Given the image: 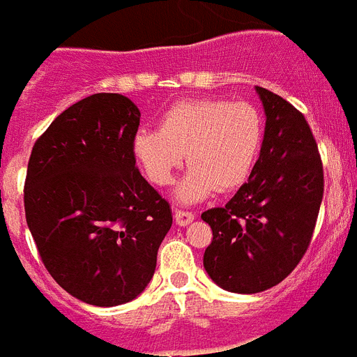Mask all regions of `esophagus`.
I'll return each mask as SVG.
<instances>
[{
  "instance_id": "1",
  "label": "esophagus",
  "mask_w": 357,
  "mask_h": 357,
  "mask_svg": "<svg viewBox=\"0 0 357 357\" xmlns=\"http://www.w3.org/2000/svg\"><path fill=\"white\" fill-rule=\"evenodd\" d=\"M174 218H176V224L178 225H188L196 218V214L192 211H183V208H176L174 211Z\"/></svg>"
}]
</instances>
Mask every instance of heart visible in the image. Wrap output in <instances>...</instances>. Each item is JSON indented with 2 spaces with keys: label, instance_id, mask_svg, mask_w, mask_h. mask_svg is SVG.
<instances>
[{
  "label": "heart",
  "instance_id": "obj_1",
  "mask_svg": "<svg viewBox=\"0 0 357 357\" xmlns=\"http://www.w3.org/2000/svg\"><path fill=\"white\" fill-rule=\"evenodd\" d=\"M262 137V115L253 104L185 98L161 115L159 130H137L133 153L146 178L158 187L172 183L187 153L190 170L178 196L183 202H196L214 188L227 192L244 185L257 163Z\"/></svg>",
  "mask_w": 357,
  "mask_h": 357
}]
</instances>
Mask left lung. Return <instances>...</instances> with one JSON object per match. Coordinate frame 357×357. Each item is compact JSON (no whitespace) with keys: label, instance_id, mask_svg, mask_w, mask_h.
I'll return each mask as SVG.
<instances>
[{"label":"left lung","instance_id":"1","mask_svg":"<svg viewBox=\"0 0 357 357\" xmlns=\"http://www.w3.org/2000/svg\"><path fill=\"white\" fill-rule=\"evenodd\" d=\"M257 91L266 109L259 161L225 207L202 214L213 229L205 271L234 294L273 288L297 268L314 236L324 190L308 121L273 91L260 86Z\"/></svg>","mask_w":357,"mask_h":357}]
</instances>
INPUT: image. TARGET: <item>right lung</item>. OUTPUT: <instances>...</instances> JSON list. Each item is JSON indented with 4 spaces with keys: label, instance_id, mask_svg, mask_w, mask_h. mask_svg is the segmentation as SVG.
<instances>
[{
    "label": "right lung",
    "instance_id": "1",
    "mask_svg": "<svg viewBox=\"0 0 357 357\" xmlns=\"http://www.w3.org/2000/svg\"><path fill=\"white\" fill-rule=\"evenodd\" d=\"M137 106L95 93L36 139L23 204L38 255L68 294L93 306L135 299L172 225L167 199L135 167Z\"/></svg>",
    "mask_w": 357,
    "mask_h": 357
}]
</instances>
